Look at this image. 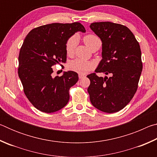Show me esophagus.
<instances>
[{"label": "esophagus", "instance_id": "1", "mask_svg": "<svg viewBox=\"0 0 157 157\" xmlns=\"http://www.w3.org/2000/svg\"><path fill=\"white\" fill-rule=\"evenodd\" d=\"M79 79H82V78H84V77H85L84 75H82V74H79Z\"/></svg>", "mask_w": 157, "mask_h": 157}]
</instances>
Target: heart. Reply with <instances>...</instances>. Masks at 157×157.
<instances>
[{"mask_svg": "<svg viewBox=\"0 0 157 157\" xmlns=\"http://www.w3.org/2000/svg\"><path fill=\"white\" fill-rule=\"evenodd\" d=\"M83 41L84 44L88 46L90 49L92 50L95 48H100L102 45V41L97 35L94 34H88L83 36ZM77 44V37L75 36H72L67 39L66 42L65 48L66 54L69 56L73 55L75 52V47ZM94 64L89 61L75 59L71 61L68 63V67L71 71L82 74H86L94 68Z\"/></svg>", "mask_w": 157, "mask_h": 157, "instance_id": "b5f03b06", "label": "heart"}]
</instances>
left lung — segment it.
Segmentation results:
<instances>
[{"mask_svg": "<svg viewBox=\"0 0 157 157\" xmlns=\"http://www.w3.org/2000/svg\"><path fill=\"white\" fill-rule=\"evenodd\" d=\"M102 42V59L90 79L88 93L91 104L106 113L119 111L136 94L143 69L140 45L131 30L123 25L95 22L90 25ZM97 72L110 75L98 77Z\"/></svg>", "mask_w": 157, "mask_h": 157, "instance_id": "1", "label": "left lung"}]
</instances>
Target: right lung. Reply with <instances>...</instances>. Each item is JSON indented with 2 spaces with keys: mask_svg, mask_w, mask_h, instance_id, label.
I'll use <instances>...</instances> for the list:
<instances>
[{
  "mask_svg": "<svg viewBox=\"0 0 157 157\" xmlns=\"http://www.w3.org/2000/svg\"><path fill=\"white\" fill-rule=\"evenodd\" d=\"M78 31H86L79 22L39 26L28 34L21 48L18 73L23 91L42 112H55L66 106L70 88L78 81V74L74 71L52 77V66L66 62V42Z\"/></svg>",
  "mask_w": 157,
  "mask_h": 157,
  "instance_id": "add662e5",
  "label": "right lung"
}]
</instances>
